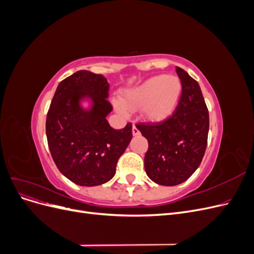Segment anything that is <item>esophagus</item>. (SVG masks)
<instances>
[{
    "label": "esophagus",
    "mask_w": 254,
    "mask_h": 254,
    "mask_svg": "<svg viewBox=\"0 0 254 254\" xmlns=\"http://www.w3.org/2000/svg\"><path fill=\"white\" fill-rule=\"evenodd\" d=\"M132 134H133V135H139V134H140V130L137 129L134 125L132 126Z\"/></svg>",
    "instance_id": "34e87169"
}]
</instances>
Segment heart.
Masks as SVG:
<instances>
[{
  "label": "heart",
  "instance_id": "heart-1",
  "mask_svg": "<svg viewBox=\"0 0 254 254\" xmlns=\"http://www.w3.org/2000/svg\"><path fill=\"white\" fill-rule=\"evenodd\" d=\"M180 94L181 82L178 78L158 75L146 80L140 87L126 91L123 99L115 98L114 106L123 114L144 106V118L150 122H160L175 110Z\"/></svg>",
  "mask_w": 254,
  "mask_h": 254
}]
</instances>
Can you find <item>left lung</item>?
<instances>
[{"mask_svg":"<svg viewBox=\"0 0 254 254\" xmlns=\"http://www.w3.org/2000/svg\"><path fill=\"white\" fill-rule=\"evenodd\" d=\"M181 95L175 111L158 123H139L148 141L145 171L160 186L173 187L188 180L200 165L209 133V111L198 82L177 66Z\"/></svg>","mask_w":254,"mask_h":254,"instance_id":"8db88e82","label":"left lung"}]
</instances>
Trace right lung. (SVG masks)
Here are the masks:
<instances>
[{"instance_id": "add662e5", "label": "right lung", "mask_w": 254, "mask_h": 254, "mask_svg": "<svg viewBox=\"0 0 254 254\" xmlns=\"http://www.w3.org/2000/svg\"><path fill=\"white\" fill-rule=\"evenodd\" d=\"M109 83L101 74L78 71L56 89L45 123L48 144L58 170L82 187L101 186L112 179L120 157L132 139V125L113 129L106 117L112 111ZM90 98V111L80 101Z\"/></svg>"}]
</instances>
